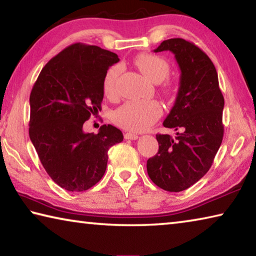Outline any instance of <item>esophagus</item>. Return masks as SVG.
Listing matches in <instances>:
<instances>
[{"label": "esophagus", "mask_w": 256, "mask_h": 256, "mask_svg": "<svg viewBox=\"0 0 256 256\" xmlns=\"http://www.w3.org/2000/svg\"><path fill=\"white\" fill-rule=\"evenodd\" d=\"M124 138H126V140H136V138H138V134L136 133H132V132H126L124 134Z\"/></svg>", "instance_id": "esophagus-1"}]
</instances>
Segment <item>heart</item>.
Listing matches in <instances>:
<instances>
[{"instance_id":"heart-1","label":"heart","mask_w":256,"mask_h":256,"mask_svg":"<svg viewBox=\"0 0 256 256\" xmlns=\"http://www.w3.org/2000/svg\"><path fill=\"white\" fill-rule=\"evenodd\" d=\"M134 64L146 78L154 84L162 82L170 73V63L162 56L142 53L134 58ZM120 66H112L105 73L102 89L106 96L115 97L118 94ZM162 114V105L156 100H128L114 112L112 118L118 126L130 131H144L152 125Z\"/></svg>"}]
</instances>
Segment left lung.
<instances>
[{
  "label": "left lung",
  "instance_id": "left-lung-1",
  "mask_svg": "<svg viewBox=\"0 0 256 256\" xmlns=\"http://www.w3.org/2000/svg\"><path fill=\"white\" fill-rule=\"evenodd\" d=\"M170 50L180 68V89L164 126L175 136L157 134L158 152L146 162L150 180L168 192L196 184L210 170L224 138V96L218 73L204 52L183 38L164 40L156 53Z\"/></svg>",
  "mask_w": 256,
  "mask_h": 256
}]
</instances>
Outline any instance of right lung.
Returning a JSON list of instances; mask_svg holds the SVG:
<instances>
[{"label":"right lung","mask_w":256,"mask_h":256,"mask_svg":"<svg viewBox=\"0 0 256 256\" xmlns=\"http://www.w3.org/2000/svg\"><path fill=\"white\" fill-rule=\"evenodd\" d=\"M118 56L98 46L76 42L48 60L30 94L29 136L42 167L70 192L96 185L106 172L108 150L123 133L104 124L97 134L84 124L102 108L105 73Z\"/></svg>","instance_id":"right-lung-1"}]
</instances>
